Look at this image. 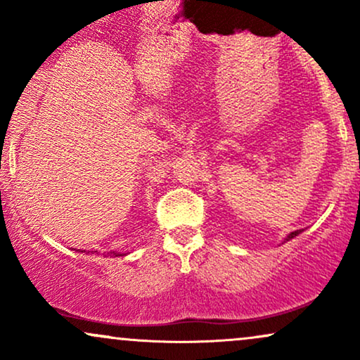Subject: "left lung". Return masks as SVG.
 I'll return each instance as SVG.
<instances>
[{"label": "left lung", "instance_id": "obj_1", "mask_svg": "<svg viewBox=\"0 0 360 360\" xmlns=\"http://www.w3.org/2000/svg\"><path fill=\"white\" fill-rule=\"evenodd\" d=\"M301 233V230H295V232H291L288 235L286 238H284V242H288V240H291V238H295V237H298V235Z\"/></svg>", "mask_w": 360, "mask_h": 360}]
</instances>
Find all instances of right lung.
<instances>
[{
  "label": "right lung",
  "instance_id": "add662e5",
  "mask_svg": "<svg viewBox=\"0 0 360 360\" xmlns=\"http://www.w3.org/2000/svg\"><path fill=\"white\" fill-rule=\"evenodd\" d=\"M82 252V250H81ZM106 255V257H108V255H110V257H120V255H125V254H122V252H108V254H105Z\"/></svg>",
  "mask_w": 360,
  "mask_h": 360
}]
</instances>
